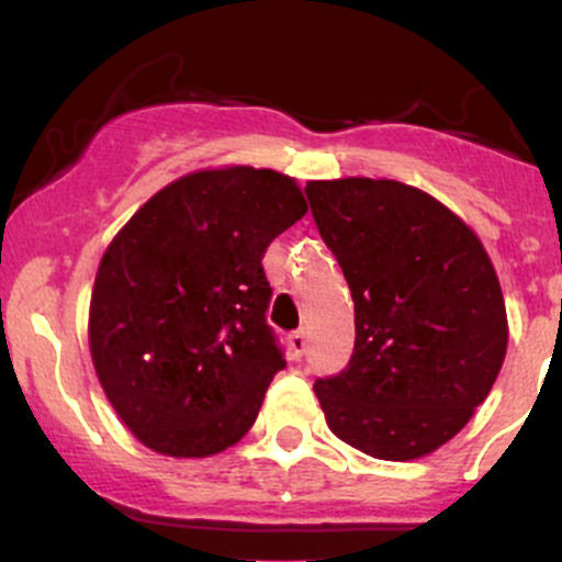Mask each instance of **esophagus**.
Here are the masks:
<instances>
[{"mask_svg":"<svg viewBox=\"0 0 562 562\" xmlns=\"http://www.w3.org/2000/svg\"><path fill=\"white\" fill-rule=\"evenodd\" d=\"M306 346H308V340H306V333H290V338H288V348H290V357L293 359H301L303 353H306Z\"/></svg>","mask_w":562,"mask_h":562,"instance_id":"34e87169","label":"esophagus"}]
</instances>
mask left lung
Returning <instances> with one entry per match:
<instances>
[{"instance_id": "1", "label": "left lung", "mask_w": 562, "mask_h": 562, "mask_svg": "<svg viewBox=\"0 0 562 562\" xmlns=\"http://www.w3.org/2000/svg\"><path fill=\"white\" fill-rule=\"evenodd\" d=\"M322 240L351 288L346 370L314 383L340 441L406 462L454 438L492 391L507 312L479 235L434 195L393 179L306 184Z\"/></svg>"}]
</instances>
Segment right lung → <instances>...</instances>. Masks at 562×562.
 Instances as JSON below:
<instances>
[{
    "mask_svg": "<svg viewBox=\"0 0 562 562\" xmlns=\"http://www.w3.org/2000/svg\"><path fill=\"white\" fill-rule=\"evenodd\" d=\"M306 211L285 173L203 169L156 192L108 245L89 351L108 402L147 449L218 454L256 423L285 367L261 259Z\"/></svg>",
    "mask_w": 562,
    "mask_h": 562,
    "instance_id": "add662e5",
    "label": "right lung"
}]
</instances>
